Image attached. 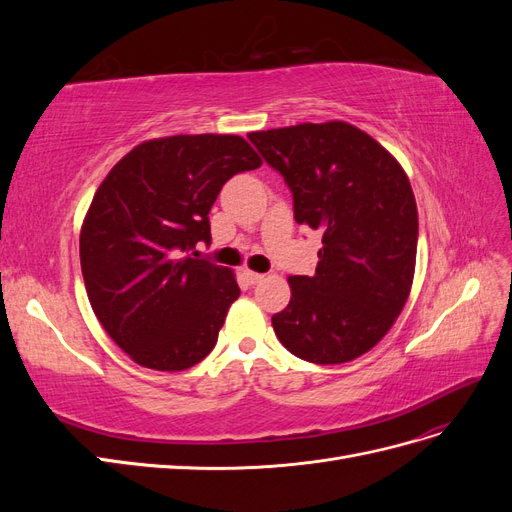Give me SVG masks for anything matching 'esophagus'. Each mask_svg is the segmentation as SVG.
Here are the masks:
<instances>
[{
  "instance_id": "1",
  "label": "esophagus",
  "mask_w": 512,
  "mask_h": 512,
  "mask_svg": "<svg viewBox=\"0 0 512 512\" xmlns=\"http://www.w3.org/2000/svg\"><path fill=\"white\" fill-rule=\"evenodd\" d=\"M243 275H245V280L250 282V284H260L262 280H265V275H262V273H256V271H250V269H245V271H243Z\"/></svg>"
}]
</instances>
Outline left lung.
<instances>
[{"label":"left lung","mask_w":512,"mask_h":512,"mask_svg":"<svg viewBox=\"0 0 512 512\" xmlns=\"http://www.w3.org/2000/svg\"><path fill=\"white\" fill-rule=\"evenodd\" d=\"M247 138L288 183L294 220L322 232L316 273L288 277L275 335L303 361L348 363L389 333L410 297L418 213L406 170L346 121Z\"/></svg>","instance_id":"left-lung-1"}]
</instances>
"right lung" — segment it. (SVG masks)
I'll return each instance as SVG.
<instances>
[{
	"mask_svg": "<svg viewBox=\"0 0 512 512\" xmlns=\"http://www.w3.org/2000/svg\"><path fill=\"white\" fill-rule=\"evenodd\" d=\"M260 164L241 136L177 134L136 145L100 183L81 228L83 280L134 363L183 371L213 350L241 290L230 269L188 254L211 243L222 185Z\"/></svg>",
	"mask_w": 512,
	"mask_h": 512,
	"instance_id": "right-lung-1",
	"label": "right lung"
}]
</instances>
